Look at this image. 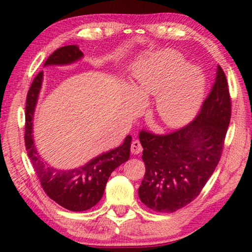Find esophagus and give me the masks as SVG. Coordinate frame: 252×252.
Returning <instances> with one entry per match:
<instances>
[{"mask_svg": "<svg viewBox=\"0 0 252 252\" xmlns=\"http://www.w3.org/2000/svg\"><path fill=\"white\" fill-rule=\"evenodd\" d=\"M143 150V148L141 146V142L139 141V140H134V141H132L131 143V153L132 155H139V153H141Z\"/></svg>", "mask_w": 252, "mask_h": 252, "instance_id": "1", "label": "esophagus"}]
</instances>
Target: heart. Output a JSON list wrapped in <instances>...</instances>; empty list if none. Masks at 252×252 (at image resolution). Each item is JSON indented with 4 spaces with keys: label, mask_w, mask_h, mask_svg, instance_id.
Returning <instances> with one entry per match:
<instances>
[{
    "label": "heart",
    "mask_w": 252,
    "mask_h": 252,
    "mask_svg": "<svg viewBox=\"0 0 252 252\" xmlns=\"http://www.w3.org/2000/svg\"><path fill=\"white\" fill-rule=\"evenodd\" d=\"M133 78V87L140 94L158 96L157 112L170 127L189 122L202 103L204 75L197 67L188 65L176 51L151 54L134 71Z\"/></svg>",
    "instance_id": "1"
}]
</instances>
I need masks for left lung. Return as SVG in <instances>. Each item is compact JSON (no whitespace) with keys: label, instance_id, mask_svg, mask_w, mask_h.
I'll use <instances>...</instances> for the list:
<instances>
[{"label":"left lung","instance_id":"1","mask_svg":"<svg viewBox=\"0 0 252 252\" xmlns=\"http://www.w3.org/2000/svg\"><path fill=\"white\" fill-rule=\"evenodd\" d=\"M230 118L227 78L218 65L211 91L192 121L167 134L140 132L146 164L140 200L165 213L192 202L219 163Z\"/></svg>","mask_w":252,"mask_h":252}]
</instances>
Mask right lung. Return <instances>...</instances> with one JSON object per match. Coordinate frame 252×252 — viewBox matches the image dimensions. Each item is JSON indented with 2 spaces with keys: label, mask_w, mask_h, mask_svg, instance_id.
<instances>
[{
  "label": "right lung",
  "mask_w": 252,
  "mask_h": 252,
  "mask_svg": "<svg viewBox=\"0 0 252 252\" xmlns=\"http://www.w3.org/2000/svg\"><path fill=\"white\" fill-rule=\"evenodd\" d=\"M83 57L76 45L62 46L50 55L44 65L70 64ZM43 72H39L29 89L25 105L24 141L28 156L44 192L53 201L70 211L89 210L100 201L110 174L130 158L131 136L122 146L102 153L83 167L59 170L50 167L39 156L33 141V114L39 95Z\"/></svg>",
  "instance_id": "obj_1"
}]
</instances>
